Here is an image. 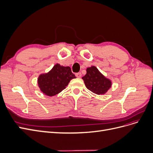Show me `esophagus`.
Masks as SVG:
<instances>
[{
	"label": "esophagus",
	"instance_id": "esophagus-1",
	"mask_svg": "<svg viewBox=\"0 0 153 153\" xmlns=\"http://www.w3.org/2000/svg\"><path fill=\"white\" fill-rule=\"evenodd\" d=\"M75 75L77 78H80L82 76V74H81V73H77L75 74Z\"/></svg>",
	"mask_w": 153,
	"mask_h": 153
}]
</instances>
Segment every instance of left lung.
<instances>
[{"mask_svg": "<svg viewBox=\"0 0 153 153\" xmlns=\"http://www.w3.org/2000/svg\"><path fill=\"white\" fill-rule=\"evenodd\" d=\"M87 73L82 77L86 87L94 93L101 95L105 94L112 86V82L106 78L96 67L87 68Z\"/></svg>", "mask_w": 153, "mask_h": 153, "instance_id": "8db88e82", "label": "left lung"}]
</instances>
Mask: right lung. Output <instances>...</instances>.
<instances>
[{"label":"right lung","mask_w":153,"mask_h":153,"mask_svg":"<svg viewBox=\"0 0 153 153\" xmlns=\"http://www.w3.org/2000/svg\"><path fill=\"white\" fill-rule=\"evenodd\" d=\"M75 78L70 67H64L56 64L48 73L39 76L38 84L43 94L53 96L66 89L70 80Z\"/></svg>","instance_id":"1"}]
</instances>
